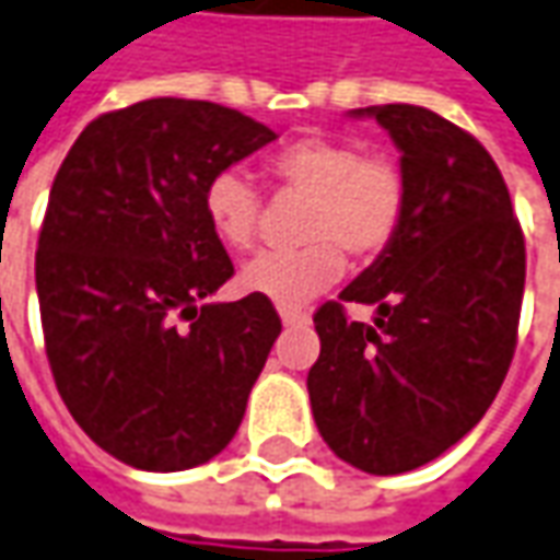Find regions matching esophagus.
Masks as SVG:
<instances>
[{"mask_svg":"<svg viewBox=\"0 0 560 560\" xmlns=\"http://www.w3.org/2000/svg\"><path fill=\"white\" fill-rule=\"evenodd\" d=\"M279 315H281V322H284L288 328H291V325H306V322H310V312L294 310V306H281Z\"/></svg>","mask_w":560,"mask_h":560,"instance_id":"34e87169","label":"esophagus"}]
</instances>
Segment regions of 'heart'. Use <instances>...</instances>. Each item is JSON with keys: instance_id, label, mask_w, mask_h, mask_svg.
<instances>
[{"instance_id": "1", "label": "heart", "mask_w": 560, "mask_h": 560, "mask_svg": "<svg viewBox=\"0 0 560 560\" xmlns=\"http://www.w3.org/2000/svg\"><path fill=\"white\" fill-rule=\"evenodd\" d=\"M272 184L310 196L296 250H266L242 269V288L281 306L306 303L343 276L346 254L371 260L389 248L408 208V177L389 155H364L352 137H300L269 155ZM205 214L232 250H250L264 199L245 171L223 168L205 184Z\"/></svg>"}]
</instances>
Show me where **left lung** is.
<instances>
[{
	"label": "left lung",
	"mask_w": 560,
	"mask_h": 560,
	"mask_svg": "<svg viewBox=\"0 0 560 560\" xmlns=\"http://www.w3.org/2000/svg\"><path fill=\"white\" fill-rule=\"evenodd\" d=\"M374 116L401 150V230L340 300L312 315L322 352L306 376L322 439L349 466H425L485 417L518 340L524 235L490 152L425 106ZM346 302L377 306L371 326Z\"/></svg>",
	"instance_id": "1"
}]
</instances>
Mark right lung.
<instances>
[{
	"label": "right lung",
	"instance_id": "right-lung-1",
	"mask_svg": "<svg viewBox=\"0 0 560 560\" xmlns=\"http://www.w3.org/2000/svg\"><path fill=\"white\" fill-rule=\"evenodd\" d=\"M272 140L230 106L152 97L97 116L57 171L36 250L45 352L72 420L135 469L220 454L279 337L266 296L208 303L232 260L201 201Z\"/></svg>",
	"mask_w": 560,
	"mask_h": 560
}]
</instances>
